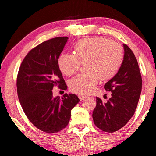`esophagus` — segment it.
<instances>
[{"mask_svg": "<svg viewBox=\"0 0 156 156\" xmlns=\"http://www.w3.org/2000/svg\"><path fill=\"white\" fill-rule=\"evenodd\" d=\"M78 97H79V98H80V99L81 100V101H82V100L85 99L87 97L86 95H84V94H79Z\"/></svg>", "mask_w": 156, "mask_h": 156, "instance_id": "1", "label": "esophagus"}]
</instances>
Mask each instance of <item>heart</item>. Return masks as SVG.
<instances>
[{
    "mask_svg": "<svg viewBox=\"0 0 156 156\" xmlns=\"http://www.w3.org/2000/svg\"><path fill=\"white\" fill-rule=\"evenodd\" d=\"M74 54L62 53L58 59L59 69L71 76L85 64L87 72L78 74L69 82L72 91L87 94L93 90L100 78L107 80L114 76L123 60V50L118 42L108 38L92 37L82 39L74 47Z\"/></svg>",
    "mask_w": 156,
    "mask_h": 156,
    "instance_id": "obj_1",
    "label": "heart"
}]
</instances>
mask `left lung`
<instances>
[{"mask_svg": "<svg viewBox=\"0 0 156 156\" xmlns=\"http://www.w3.org/2000/svg\"><path fill=\"white\" fill-rule=\"evenodd\" d=\"M123 63L116 75L104 85L112 92L107 101L97 97L92 117L94 124L101 131L113 133L124 126L133 116L142 89V78L135 55L123 44Z\"/></svg>", "mask_w": 156, "mask_h": 156, "instance_id": "left-lung-1", "label": "left lung"}]
</instances>
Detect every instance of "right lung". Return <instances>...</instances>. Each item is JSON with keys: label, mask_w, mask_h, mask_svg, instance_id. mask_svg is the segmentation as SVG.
<instances>
[{"label": "right lung", "mask_w": 156, "mask_h": 156, "mask_svg": "<svg viewBox=\"0 0 156 156\" xmlns=\"http://www.w3.org/2000/svg\"><path fill=\"white\" fill-rule=\"evenodd\" d=\"M67 37L42 42L30 51L21 63L17 76L19 101L30 121L38 129L55 133L67 126L71 111L80 99L73 94L53 97L52 89H67L59 70L58 59Z\"/></svg>", "instance_id": "add662e5"}]
</instances>
